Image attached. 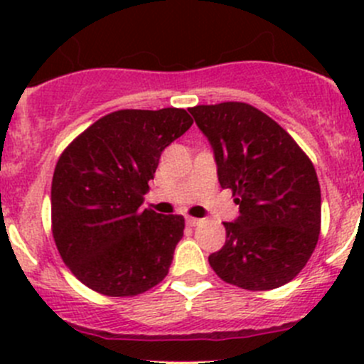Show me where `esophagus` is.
Instances as JSON below:
<instances>
[{"mask_svg":"<svg viewBox=\"0 0 364 364\" xmlns=\"http://www.w3.org/2000/svg\"><path fill=\"white\" fill-rule=\"evenodd\" d=\"M199 223H200L199 218H193V216H186V225L196 227V225H199Z\"/></svg>","mask_w":364,"mask_h":364,"instance_id":"1","label":"esophagus"}]
</instances>
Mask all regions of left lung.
<instances>
[{
    "label": "left lung",
    "instance_id": "obj_1",
    "mask_svg": "<svg viewBox=\"0 0 364 364\" xmlns=\"http://www.w3.org/2000/svg\"><path fill=\"white\" fill-rule=\"evenodd\" d=\"M208 137L222 188L240 216L223 222L227 240L209 266L227 284L269 291L297 277L321 232V186L294 139L259 109L223 102L188 109Z\"/></svg>",
    "mask_w": 364,
    "mask_h": 364
}]
</instances>
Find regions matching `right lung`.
<instances>
[{
	"label": "right lung",
	"instance_id": "right-lung-1",
	"mask_svg": "<svg viewBox=\"0 0 364 364\" xmlns=\"http://www.w3.org/2000/svg\"><path fill=\"white\" fill-rule=\"evenodd\" d=\"M185 109H124L100 117L58 160L50 188L53 236L73 277L100 294L137 296L168 273L181 215L142 208L161 151L181 137Z\"/></svg>",
	"mask_w": 364,
	"mask_h": 364
}]
</instances>
